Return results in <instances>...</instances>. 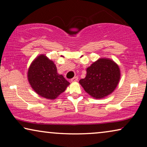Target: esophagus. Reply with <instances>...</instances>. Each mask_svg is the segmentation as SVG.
Wrapping results in <instances>:
<instances>
[{
	"instance_id": "obj_1",
	"label": "esophagus",
	"mask_w": 147,
	"mask_h": 147,
	"mask_svg": "<svg viewBox=\"0 0 147 147\" xmlns=\"http://www.w3.org/2000/svg\"><path fill=\"white\" fill-rule=\"evenodd\" d=\"M78 80V78L77 77V76H76V77L72 78V79L71 80V82H77Z\"/></svg>"
}]
</instances>
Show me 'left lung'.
<instances>
[{
  "instance_id": "left-lung-1",
  "label": "left lung",
  "mask_w": 147,
  "mask_h": 147,
  "mask_svg": "<svg viewBox=\"0 0 147 147\" xmlns=\"http://www.w3.org/2000/svg\"><path fill=\"white\" fill-rule=\"evenodd\" d=\"M87 74L80 84L87 93L96 99L110 95L116 89L120 79L118 65L112 59L100 58L86 69Z\"/></svg>"
}]
</instances>
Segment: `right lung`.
<instances>
[{
	"instance_id": "add662e5",
	"label": "right lung",
	"mask_w": 147,
	"mask_h": 147,
	"mask_svg": "<svg viewBox=\"0 0 147 147\" xmlns=\"http://www.w3.org/2000/svg\"><path fill=\"white\" fill-rule=\"evenodd\" d=\"M27 78L34 91L49 100L57 98L70 84L63 76L57 74L53 61L43 54L31 63Z\"/></svg>"
}]
</instances>
